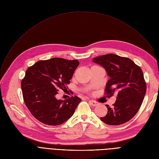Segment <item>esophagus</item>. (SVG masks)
Wrapping results in <instances>:
<instances>
[{"mask_svg":"<svg viewBox=\"0 0 159 159\" xmlns=\"http://www.w3.org/2000/svg\"><path fill=\"white\" fill-rule=\"evenodd\" d=\"M89 102L90 103V104L91 106H97L98 104V102H97L95 101H89Z\"/></svg>","mask_w":159,"mask_h":159,"instance_id":"esophagus-1","label":"esophagus"}]
</instances>
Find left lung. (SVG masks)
Here are the masks:
<instances>
[{"instance_id":"8db88e82","label":"left lung","mask_w":159,"mask_h":159,"mask_svg":"<svg viewBox=\"0 0 159 159\" xmlns=\"http://www.w3.org/2000/svg\"><path fill=\"white\" fill-rule=\"evenodd\" d=\"M93 62L102 66L110 77L105 88L107 97L117 93L113 106H106L107 113L101 120L113 126L129 121L138 112L146 92L143 71L129 58L115 54L93 58Z\"/></svg>"}]
</instances>
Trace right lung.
Masks as SVG:
<instances>
[{
    "instance_id": "obj_1",
    "label": "right lung",
    "mask_w": 159,
    "mask_h": 159,
    "mask_svg": "<svg viewBox=\"0 0 159 159\" xmlns=\"http://www.w3.org/2000/svg\"><path fill=\"white\" fill-rule=\"evenodd\" d=\"M77 60L52 58L29 67L21 82L24 103L31 115L49 126L62 124L71 118L81 99L72 97L64 101L56 97L58 89L67 90Z\"/></svg>"
}]
</instances>
